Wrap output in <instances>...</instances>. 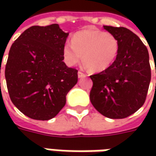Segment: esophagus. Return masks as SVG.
Segmentation results:
<instances>
[{
    "mask_svg": "<svg viewBox=\"0 0 156 156\" xmlns=\"http://www.w3.org/2000/svg\"><path fill=\"white\" fill-rule=\"evenodd\" d=\"M78 76H79L80 78H83V77H85V75H84V73H83L82 71H79V72H78Z\"/></svg>",
    "mask_w": 156,
    "mask_h": 156,
    "instance_id": "34e87169",
    "label": "esophagus"
}]
</instances>
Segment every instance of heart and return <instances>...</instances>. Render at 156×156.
<instances>
[{
	"instance_id": "1",
	"label": "heart",
	"mask_w": 156,
	"mask_h": 156,
	"mask_svg": "<svg viewBox=\"0 0 156 156\" xmlns=\"http://www.w3.org/2000/svg\"><path fill=\"white\" fill-rule=\"evenodd\" d=\"M86 36L91 44L97 46V47L105 45L107 42V39H106V36L104 34L94 30V29H89L86 34Z\"/></svg>"
}]
</instances>
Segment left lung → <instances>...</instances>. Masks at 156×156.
<instances>
[{
  "mask_svg": "<svg viewBox=\"0 0 156 156\" xmlns=\"http://www.w3.org/2000/svg\"><path fill=\"white\" fill-rule=\"evenodd\" d=\"M68 36L58 24L33 26L10 48L5 69L9 96L31 119L48 121L56 116L77 83V70L63 62Z\"/></svg>",
  "mask_w": 156,
  "mask_h": 156,
  "instance_id": "left-lung-1",
  "label": "left lung"
}]
</instances>
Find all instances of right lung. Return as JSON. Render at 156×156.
<instances>
[{"label":"right lung","instance_id":"right-lung-1","mask_svg":"<svg viewBox=\"0 0 156 156\" xmlns=\"http://www.w3.org/2000/svg\"><path fill=\"white\" fill-rule=\"evenodd\" d=\"M117 41L115 61L104 71L90 76V101L95 109L110 119L133 115L143 105L151 79L148 52L140 40L135 44L122 27H106Z\"/></svg>","mask_w":156,"mask_h":156}]
</instances>
